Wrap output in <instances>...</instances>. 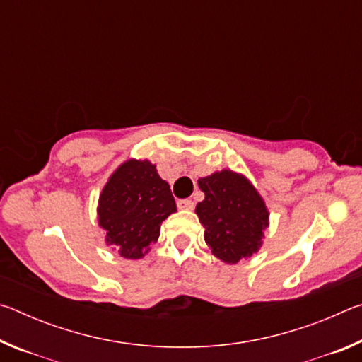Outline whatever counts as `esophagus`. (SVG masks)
Returning <instances> with one entry per match:
<instances>
[{
	"mask_svg": "<svg viewBox=\"0 0 362 362\" xmlns=\"http://www.w3.org/2000/svg\"><path fill=\"white\" fill-rule=\"evenodd\" d=\"M177 206H179V209H183V211H193L194 209V203L192 199H180L179 203H177Z\"/></svg>",
	"mask_w": 362,
	"mask_h": 362,
	"instance_id": "esophagus-1",
	"label": "esophagus"
}]
</instances>
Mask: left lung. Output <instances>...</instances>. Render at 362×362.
I'll use <instances>...</instances> for the list:
<instances>
[{"label": "left lung", "mask_w": 362, "mask_h": 362, "mask_svg": "<svg viewBox=\"0 0 362 362\" xmlns=\"http://www.w3.org/2000/svg\"><path fill=\"white\" fill-rule=\"evenodd\" d=\"M198 185L204 199L194 212L212 254L228 265L255 254L263 244L269 212L247 177L223 169L201 177Z\"/></svg>", "instance_id": "left-lung-1"}]
</instances>
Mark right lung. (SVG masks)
<instances>
[{
    "label": "right lung",
    "mask_w": 362,
    "mask_h": 362,
    "mask_svg": "<svg viewBox=\"0 0 362 362\" xmlns=\"http://www.w3.org/2000/svg\"><path fill=\"white\" fill-rule=\"evenodd\" d=\"M177 211L166 180L148 159H127L102 188L97 218L108 246L121 257L142 259L150 252L161 223Z\"/></svg>",
    "instance_id": "obj_1"
}]
</instances>
